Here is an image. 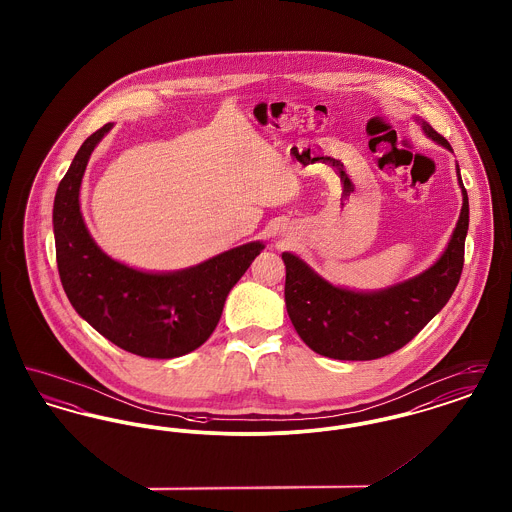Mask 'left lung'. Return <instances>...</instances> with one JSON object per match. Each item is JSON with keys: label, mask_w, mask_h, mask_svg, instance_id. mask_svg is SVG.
Segmentation results:
<instances>
[{"label": "left lung", "mask_w": 512, "mask_h": 512, "mask_svg": "<svg viewBox=\"0 0 512 512\" xmlns=\"http://www.w3.org/2000/svg\"><path fill=\"white\" fill-rule=\"evenodd\" d=\"M428 138L453 151L428 122ZM463 190L461 217L438 261L401 284L380 292H351L320 278L293 253H282L286 265V309L293 328L315 353L340 361H372L386 357L413 340L438 315L455 292L464 265L468 232V195Z\"/></svg>", "instance_id": "left-lung-1"}]
</instances>
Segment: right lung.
<instances>
[{"label":"right lung","mask_w":512,"mask_h":512,"mask_svg":"<svg viewBox=\"0 0 512 512\" xmlns=\"http://www.w3.org/2000/svg\"><path fill=\"white\" fill-rule=\"evenodd\" d=\"M111 128L107 122L86 138L55 194L61 284L74 311L124 351L149 359L182 357L209 340L228 293L265 245H240L176 272H144L105 255L84 224L78 197L88 159Z\"/></svg>","instance_id":"obj_1"}]
</instances>
